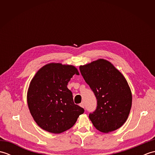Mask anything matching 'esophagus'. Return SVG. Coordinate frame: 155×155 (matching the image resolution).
<instances>
[{
    "label": "esophagus",
    "instance_id": "obj_1",
    "mask_svg": "<svg viewBox=\"0 0 155 155\" xmlns=\"http://www.w3.org/2000/svg\"><path fill=\"white\" fill-rule=\"evenodd\" d=\"M80 106H81V107L84 108V103H81L80 104Z\"/></svg>",
    "mask_w": 155,
    "mask_h": 155
}]
</instances>
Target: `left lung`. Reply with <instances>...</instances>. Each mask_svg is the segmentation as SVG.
Returning a JSON list of instances; mask_svg holds the SVG:
<instances>
[{
	"instance_id": "8db88e82",
	"label": "left lung",
	"mask_w": 155,
	"mask_h": 155,
	"mask_svg": "<svg viewBox=\"0 0 155 155\" xmlns=\"http://www.w3.org/2000/svg\"><path fill=\"white\" fill-rule=\"evenodd\" d=\"M79 68L97 100L96 110L88 116L94 127L103 133L118 129L126 122L132 105V94L127 80L104 59Z\"/></svg>"
}]
</instances>
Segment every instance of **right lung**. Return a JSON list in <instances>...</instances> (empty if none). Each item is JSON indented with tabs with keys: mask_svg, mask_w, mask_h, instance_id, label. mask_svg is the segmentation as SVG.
I'll return each instance as SVG.
<instances>
[{
	"mask_svg": "<svg viewBox=\"0 0 155 155\" xmlns=\"http://www.w3.org/2000/svg\"><path fill=\"white\" fill-rule=\"evenodd\" d=\"M78 71L73 66L50 63L44 66L32 78L27 103L34 120L42 129L61 133L75 124L84 108L75 104L67 84Z\"/></svg>",
	"mask_w": 155,
	"mask_h": 155,
	"instance_id": "obj_1",
	"label": "right lung"
}]
</instances>
